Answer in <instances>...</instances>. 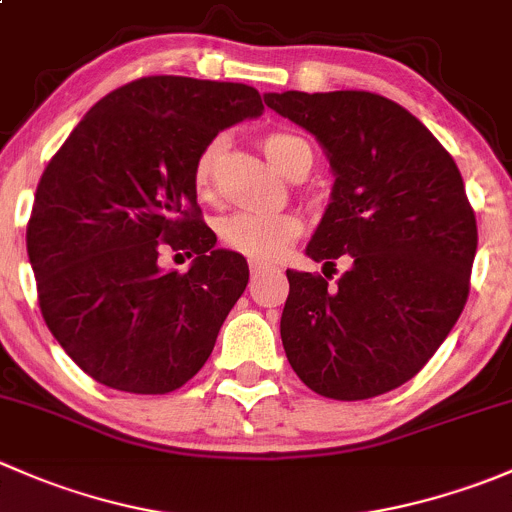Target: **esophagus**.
<instances>
[{
	"label": "esophagus",
	"mask_w": 512,
	"mask_h": 512,
	"mask_svg": "<svg viewBox=\"0 0 512 512\" xmlns=\"http://www.w3.org/2000/svg\"><path fill=\"white\" fill-rule=\"evenodd\" d=\"M265 272H272V267L262 265V262H252V265H250V275H252V280H257V277L265 275Z\"/></svg>",
	"instance_id": "1"
}]
</instances>
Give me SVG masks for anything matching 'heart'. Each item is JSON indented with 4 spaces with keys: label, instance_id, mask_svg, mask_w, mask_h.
I'll use <instances>...</instances> for the list:
<instances>
[{
    "label": "heart",
    "instance_id": "b5f03b06",
    "mask_svg": "<svg viewBox=\"0 0 512 512\" xmlns=\"http://www.w3.org/2000/svg\"><path fill=\"white\" fill-rule=\"evenodd\" d=\"M265 156L280 170L282 175L292 178L299 170L312 168L314 153L312 146L297 133L275 131L262 141ZM225 153V138H213L200 151L195 160L193 185L200 200H210L215 193V175H218L220 160ZM218 235L225 247L240 252L252 262H275L292 247V242L302 235V223L294 215H252L237 213L225 218L218 227Z\"/></svg>",
    "mask_w": 512,
    "mask_h": 512
}]
</instances>
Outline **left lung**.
Here are the masks:
<instances>
[{
	"instance_id": "obj_1",
	"label": "left lung",
	"mask_w": 512,
	"mask_h": 512,
	"mask_svg": "<svg viewBox=\"0 0 512 512\" xmlns=\"http://www.w3.org/2000/svg\"><path fill=\"white\" fill-rule=\"evenodd\" d=\"M265 103L317 138L334 175L304 252L324 267L349 254L352 265L334 287L287 270L280 334L289 364L327 399L386 394L436 354L468 299L478 230L461 170L384 96L285 91Z\"/></svg>"
}]
</instances>
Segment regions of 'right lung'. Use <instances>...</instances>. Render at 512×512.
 I'll return each instance as SVG.
<instances>
[{
	"mask_svg": "<svg viewBox=\"0 0 512 512\" xmlns=\"http://www.w3.org/2000/svg\"><path fill=\"white\" fill-rule=\"evenodd\" d=\"M252 86L148 76L111 91L46 165L27 227L39 307L56 342L98 384L168 394L208 361L250 270L200 220V151L262 116ZM163 244L194 257L157 265Z\"/></svg>",
	"mask_w": 512,
	"mask_h": 512,
	"instance_id": "obj_1",
	"label": "right lung"
}]
</instances>
